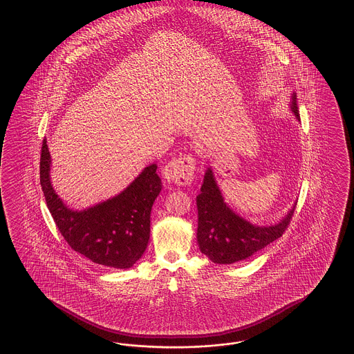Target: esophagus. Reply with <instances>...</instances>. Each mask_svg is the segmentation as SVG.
I'll use <instances>...</instances> for the list:
<instances>
[{
  "instance_id": "34e87169",
  "label": "esophagus",
  "mask_w": 354,
  "mask_h": 354,
  "mask_svg": "<svg viewBox=\"0 0 354 354\" xmlns=\"http://www.w3.org/2000/svg\"><path fill=\"white\" fill-rule=\"evenodd\" d=\"M196 161L192 154H183L172 158L163 167V178L169 183L176 185H189L194 180Z\"/></svg>"
}]
</instances>
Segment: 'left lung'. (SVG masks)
Masks as SVG:
<instances>
[{
  "instance_id": "8db88e82",
  "label": "left lung",
  "mask_w": 354,
  "mask_h": 354,
  "mask_svg": "<svg viewBox=\"0 0 354 354\" xmlns=\"http://www.w3.org/2000/svg\"><path fill=\"white\" fill-rule=\"evenodd\" d=\"M292 110L297 118L299 107L296 95H292ZM198 210L197 241L200 250L210 261L230 265L247 259L258 250L268 247L286 232L296 206L278 225L259 227L235 214L223 201L212 169L205 174L201 192L196 198Z\"/></svg>"
}]
</instances>
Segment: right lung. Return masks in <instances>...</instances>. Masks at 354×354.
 Returning a JSON list of instances; mask_svg holds the SVG:
<instances>
[{"label": "right lung", "instance_id": "add662e5", "mask_svg": "<svg viewBox=\"0 0 354 354\" xmlns=\"http://www.w3.org/2000/svg\"><path fill=\"white\" fill-rule=\"evenodd\" d=\"M50 153L43 140L40 184L48 209L67 244L92 262L129 268L144 254L150 235V212L162 183L153 163L118 196L83 212L70 210L54 192Z\"/></svg>", "mask_w": 354, "mask_h": 354}]
</instances>
